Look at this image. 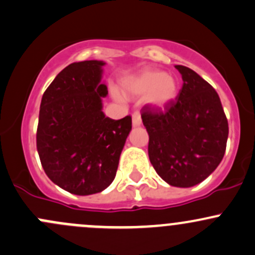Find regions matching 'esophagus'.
<instances>
[{"label":"esophagus","mask_w":255,"mask_h":255,"mask_svg":"<svg viewBox=\"0 0 255 255\" xmlns=\"http://www.w3.org/2000/svg\"><path fill=\"white\" fill-rule=\"evenodd\" d=\"M142 124V120H141L140 113H133L132 114V125L133 127H140Z\"/></svg>","instance_id":"34e87169"}]
</instances>
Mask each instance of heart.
<instances>
[{"mask_svg": "<svg viewBox=\"0 0 255 255\" xmlns=\"http://www.w3.org/2000/svg\"><path fill=\"white\" fill-rule=\"evenodd\" d=\"M123 89L127 96L146 97L154 108H164L178 96V82L174 77L159 70H145L125 81Z\"/></svg>", "mask_w": 255, "mask_h": 255, "instance_id": "obj_1", "label": "heart"}]
</instances>
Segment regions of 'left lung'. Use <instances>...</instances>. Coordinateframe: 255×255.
<instances>
[{
    "label": "left lung",
    "instance_id": "obj_1",
    "mask_svg": "<svg viewBox=\"0 0 255 255\" xmlns=\"http://www.w3.org/2000/svg\"><path fill=\"white\" fill-rule=\"evenodd\" d=\"M183 87L164 109L146 106L141 119L148 132V157L157 174L172 186L190 188L221 163L228 123L217 92L195 71L175 65Z\"/></svg>",
    "mask_w": 255,
    "mask_h": 255
}]
</instances>
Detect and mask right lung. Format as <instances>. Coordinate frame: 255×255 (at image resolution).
Masks as SVG:
<instances>
[{
  "label": "right lung",
  "mask_w": 255,
  "mask_h": 255,
  "mask_svg": "<svg viewBox=\"0 0 255 255\" xmlns=\"http://www.w3.org/2000/svg\"><path fill=\"white\" fill-rule=\"evenodd\" d=\"M104 61L65 67L44 92L36 130L41 166L52 183L75 195H92L112 184L131 131V117L103 113L108 94Z\"/></svg>",
  "instance_id": "1"
}]
</instances>
